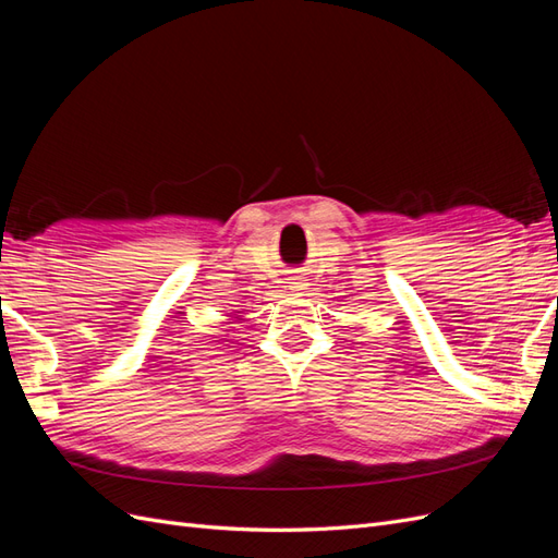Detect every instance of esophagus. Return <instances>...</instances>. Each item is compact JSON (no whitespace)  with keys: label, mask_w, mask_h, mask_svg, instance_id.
<instances>
[{"label":"esophagus","mask_w":558,"mask_h":558,"mask_svg":"<svg viewBox=\"0 0 558 558\" xmlns=\"http://www.w3.org/2000/svg\"><path fill=\"white\" fill-rule=\"evenodd\" d=\"M293 283H300V281H293ZM293 289H302V286H293Z\"/></svg>","instance_id":"obj_1"}]
</instances>
